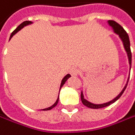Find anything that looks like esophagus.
<instances>
[{
	"instance_id": "obj_1",
	"label": "esophagus",
	"mask_w": 135,
	"mask_h": 135,
	"mask_svg": "<svg viewBox=\"0 0 135 135\" xmlns=\"http://www.w3.org/2000/svg\"><path fill=\"white\" fill-rule=\"evenodd\" d=\"M71 74L72 77H76L79 74V70L78 68H73L71 71Z\"/></svg>"
}]
</instances>
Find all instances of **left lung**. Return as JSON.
<instances>
[{
	"mask_svg": "<svg viewBox=\"0 0 135 135\" xmlns=\"http://www.w3.org/2000/svg\"><path fill=\"white\" fill-rule=\"evenodd\" d=\"M108 23L109 25L111 26L112 28L113 29V31L115 33L118 34L119 36V37L121 38V40L123 42V45H124V48H125V51L127 52V55H128V61H129V65H130V68H131V66H132V51H131V49H130V41H129V37H128V33L126 32V31L123 29V27L122 26H120L118 23H116L115 21H113V20H109L108 21ZM129 76H130V74H129ZM128 80L129 78L128 79V81H127V84H125V87L123 88V90H122V92L118 94V96L115 99H113L112 100L108 102V103H103V104H93L90 102L87 101L86 99H85L84 97V94L83 93L81 92V94H80V98H81V101L83 103V104L86 105V107L88 108H90V109H101V108H103V107H106L109 105L114 103L115 101H117L119 98L121 97V96L122 95V93H124V91L127 87V85L128 83Z\"/></svg>",
	"mask_w": 135,
	"mask_h": 135,
	"instance_id": "1",
	"label": "left lung"
}]
</instances>
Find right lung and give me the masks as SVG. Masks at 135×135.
I'll use <instances>...</instances> for the list:
<instances>
[{
	"instance_id": "add662e5",
	"label": "right lung",
	"mask_w": 135,
	"mask_h": 135,
	"mask_svg": "<svg viewBox=\"0 0 135 135\" xmlns=\"http://www.w3.org/2000/svg\"><path fill=\"white\" fill-rule=\"evenodd\" d=\"M31 23H32V22H31V21H24V22H23V23L20 24V26H17V28L16 29V30H15L13 31V32L11 33V35H10V39L11 38L13 37V35H15V34L17 33L18 31L20 30H21L22 28H23L24 26H27V25H29V24H31ZM70 77H71V75H70V74H67V75H66V76H65V77H64V78L62 79V80H61V86H60V90H59V92H60V90H61V87L63 86V85H64V84H65V82L67 81V80H68V78H70ZM58 100H59V97H57V100H56V102H55V103L54 104L52 105L51 106L49 107V108H46V109H42V110H50V109H53L54 107H55V106L57 105V103H58Z\"/></svg>"
}]
</instances>
